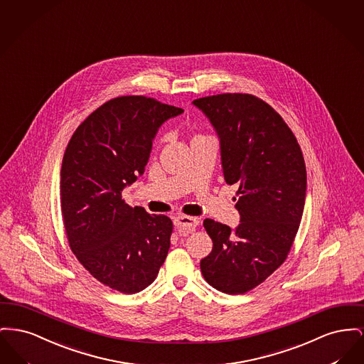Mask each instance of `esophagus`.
Masks as SVG:
<instances>
[{
    "label": "esophagus",
    "mask_w": 364,
    "mask_h": 364,
    "mask_svg": "<svg viewBox=\"0 0 364 364\" xmlns=\"http://www.w3.org/2000/svg\"><path fill=\"white\" fill-rule=\"evenodd\" d=\"M173 225L176 229H183L186 231H193L196 229V226L198 225V220L196 218L191 216H183V215H178L173 218Z\"/></svg>",
    "instance_id": "1"
}]
</instances>
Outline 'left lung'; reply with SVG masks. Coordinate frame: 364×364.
<instances>
[{"mask_svg":"<svg viewBox=\"0 0 364 364\" xmlns=\"http://www.w3.org/2000/svg\"><path fill=\"white\" fill-rule=\"evenodd\" d=\"M193 105L219 138L225 181L238 185L240 212L234 229L204 220L213 248L200 267L210 287L242 294L279 267L291 248L306 204L304 157L284 119L257 97L226 93Z\"/></svg>","mask_w":364,"mask_h":364,"instance_id":"8db88e82","label":"left lung"}]
</instances>
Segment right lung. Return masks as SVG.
Instances as JSON below:
<instances>
[{"instance_id":"add662e5","label":"right lung","mask_w":364,"mask_h":364,"mask_svg":"<svg viewBox=\"0 0 364 364\" xmlns=\"http://www.w3.org/2000/svg\"><path fill=\"white\" fill-rule=\"evenodd\" d=\"M182 112L148 97H117L83 120L63 157L61 212L70 247L97 281L124 294L156 279L173 222L132 208L122 191L142 176L161 124Z\"/></svg>"}]
</instances>
